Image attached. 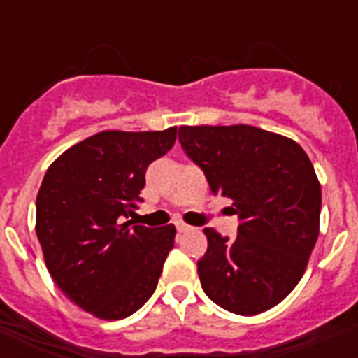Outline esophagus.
Returning a JSON list of instances; mask_svg holds the SVG:
<instances>
[{"instance_id": "1", "label": "esophagus", "mask_w": 358, "mask_h": 358, "mask_svg": "<svg viewBox=\"0 0 358 358\" xmlns=\"http://www.w3.org/2000/svg\"><path fill=\"white\" fill-rule=\"evenodd\" d=\"M174 227H176L178 232H187L189 230V224H185L184 221H174Z\"/></svg>"}]
</instances>
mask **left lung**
Wrapping results in <instances>:
<instances>
[{
    "instance_id": "obj_1",
    "label": "left lung",
    "mask_w": 358,
    "mask_h": 358,
    "mask_svg": "<svg viewBox=\"0 0 358 358\" xmlns=\"http://www.w3.org/2000/svg\"><path fill=\"white\" fill-rule=\"evenodd\" d=\"M178 137L239 219L236 238L204 229L208 250L196 262L204 294L239 316L269 310L305 275L320 236L312 162L294 139L247 124L180 126Z\"/></svg>"
}]
</instances>
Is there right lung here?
Wrapping results in <instances>:
<instances>
[{
  "label": "right lung",
  "mask_w": 358,
  "mask_h": 358,
  "mask_svg": "<svg viewBox=\"0 0 358 358\" xmlns=\"http://www.w3.org/2000/svg\"><path fill=\"white\" fill-rule=\"evenodd\" d=\"M176 141L163 131L106 129L48 167L36 195V238L53 282L100 320H122L150 299L176 229L124 223L141 202L145 173Z\"/></svg>",
  "instance_id": "add662e5"
}]
</instances>
